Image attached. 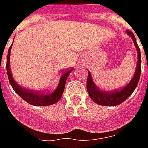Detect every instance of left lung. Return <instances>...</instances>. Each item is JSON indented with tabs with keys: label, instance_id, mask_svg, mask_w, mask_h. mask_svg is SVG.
Instances as JSON below:
<instances>
[{
	"label": "left lung",
	"instance_id": "8db88e82",
	"mask_svg": "<svg viewBox=\"0 0 148 148\" xmlns=\"http://www.w3.org/2000/svg\"><path fill=\"white\" fill-rule=\"evenodd\" d=\"M126 32L132 39L134 45L136 47L137 51L138 61H137L136 71L134 73L132 78L131 79L130 82L126 86H124L123 88H121V89H116V90H110V91L109 90L104 91L102 90H100L99 88L95 85V83L93 82L90 72L88 71V78H87L86 83L87 91H88L90 98L93 100L94 102L97 103V105L104 106H115L120 105L122 102H124V101L133 93L135 89L136 88L137 84L139 82L140 74H141L140 50L139 48V46L137 44L136 37L134 36V34L128 30L126 31Z\"/></svg>",
	"mask_w": 148,
	"mask_h": 148
}]
</instances>
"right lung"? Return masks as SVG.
Instances as JSON below:
<instances>
[{"label":"right lung","instance_id":"add662e5","mask_svg":"<svg viewBox=\"0 0 148 148\" xmlns=\"http://www.w3.org/2000/svg\"><path fill=\"white\" fill-rule=\"evenodd\" d=\"M12 47V43L8 49L6 68H7L8 80H9V82L11 84L12 87L14 90L15 92L26 102L35 106H51V105H54L55 103L58 102L62 96L66 82L68 76L74 69L70 68L62 73L58 86L53 91H49V90L38 91V90H27V89H25V88H23L21 86H19L12 75L11 69H10V66H9L10 65V52H11Z\"/></svg>","mask_w":148,"mask_h":148}]
</instances>
